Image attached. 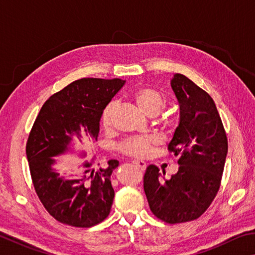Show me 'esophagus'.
<instances>
[{
	"label": "esophagus",
	"instance_id": "1",
	"mask_svg": "<svg viewBox=\"0 0 255 255\" xmlns=\"http://www.w3.org/2000/svg\"><path fill=\"white\" fill-rule=\"evenodd\" d=\"M132 164H135V165L139 167L140 170H145L146 169V163L144 161H140V159H133Z\"/></svg>",
	"mask_w": 255,
	"mask_h": 255
}]
</instances>
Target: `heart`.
Segmentation results:
<instances>
[{"mask_svg": "<svg viewBox=\"0 0 255 255\" xmlns=\"http://www.w3.org/2000/svg\"><path fill=\"white\" fill-rule=\"evenodd\" d=\"M128 97L136 103L137 107L148 116L157 114L164 106V97L157 90L148 86H139L129 91ZM114 109V102L108 105L102 112V126L109 128L111 126V114ZM154 144V138L149 136H136L128 138L122 144V150L127 155L135 157L146 156Z\"/></svg>", "mask_w": 255, "mask_h": 255, "instance_id": "obj_1", "label": "heart"}]
</instances>
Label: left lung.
Returning a JSON list of instances; mask_svg holds the SVG:
<instances>
[{
    "instance_id": "8db88e82",
    "label": "left lung",
    "mask_w": 255,
    "mask_h": 255,
    "mask_svg": "<svg viewBox=\"0 0 255 255\" xmlns=\"http://www.w3.org/2000/svg\"><path fill=\"white\" fill-rule=\"evenodd\" d=\"M172 90L179 101L180 122L169 150L180 154L179 171L162 179L157 166L148 165L144 191L152 213L167 224L199 218L221 187L228 143L221 116L208 93L182 74H174Z\"/></svg>"
}]
</instances>
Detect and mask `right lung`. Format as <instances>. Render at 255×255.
<instances>
[{"label":"right lung","instance_id":"right-lung-1","mask_svg":"<svg viewBox=\"0 0 255 255\" xmlns=\"http://www.w3.org/2000/svg\"><path fill=\"white\" fill-rule=\"evenodd\" d=\"M125 84L120 79H81L47 100L30 130L25 153L34 190L53 217L66 225L88 228L105 221L115 197L110 176L119 165L110 159L106 169H93L94 158L67 176L53 167L54 156L70 148L81 130L98 140L102 112Z\"/></svg>","mask_w":255,"mask_h":255}]
</instances>
